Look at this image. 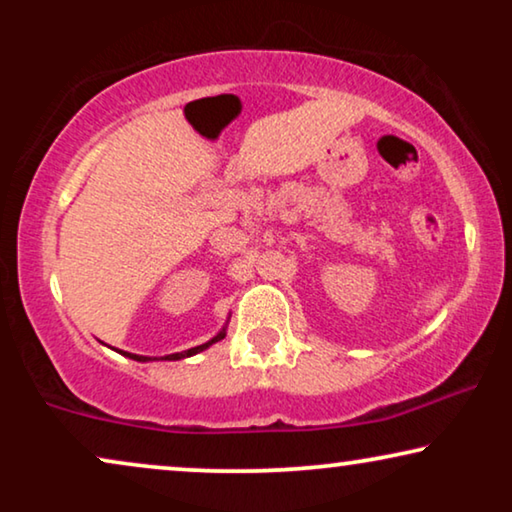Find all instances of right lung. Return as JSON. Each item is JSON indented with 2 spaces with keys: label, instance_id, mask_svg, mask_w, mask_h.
Instances as JSON below:
<instances>
[{
  "label": "right lung",
  "instance_id": "1",
  "mask_svg": "<svg viewBox=\"0 0 512 512\" xmlns=\"http://www.w3.org/2000/svg\"><path fill=\"white\" fill-rule=\"evenodd\" d=\"M223 338H226V331H221L219 335H216V338H212L209 342H205V345H198V347H193V349H186V352H177V354L165 356V361H179V359H186V356L198 354V352H202V349H207L209 345H214V342H219V340H223ZM121 354L130 356V359H135V361H149V359H146V356H139V354H128V352H121Z\"/></svg>",
  "mask_w": 512,
  "mask_h": 512
}]
</instances>
